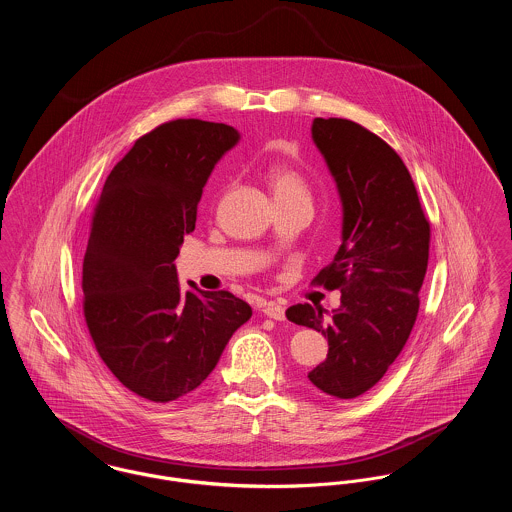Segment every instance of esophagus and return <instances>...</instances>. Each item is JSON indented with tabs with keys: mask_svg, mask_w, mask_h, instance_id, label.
I'll return each mask as SVG.
<instances>
[{
	"mask_svg": "<svg viewBox=\"0 0 512 512\" xmlns=\"http://www.w3.org/2000/svg\"><path fill=\"white\" fill-rule=\"evenodd\" d=\"M263 314L267 316V318H271V320H277V322H284V308L281 304H277V302H267L265 306H263Z\"/></svg>",
	"mask_w": 512,
	"mask_h": 512,
	"instance_id": "1",
	"label": "esophagus"
}]
</instances>
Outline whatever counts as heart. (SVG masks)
Here are the masks:
<instances>
[{"label": "heart", "mask_w": 512, "mask_h": 512, "mask_svg": "<svg viewBox=\"0 0 512 512\" xmlns=\"http://www.w3.org/2000/svg\"><path fill=\"white\" fill-rule=\"evenodd\" d=\"M267 180H269V186H271L275 198H279V196H298V194L308 196L304 180L300 178L298 172L292 171L290 167L273 165L267 171Z\"/></svg>", "instance_id": "b5f03b06"}]
</instances>
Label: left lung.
Segmentation results:
<instances>
[{
  "label": "left lung",
  "instance_id": "obj_1",
  "mask_svg": "<svg viewBox=\"0 0 512 512\" xmlns=\"http://www.w3.org/2000/svg\"><path fill=\"white\" fill-rule=\"evenodd\" d=\"M341 202V245L316 281L340 288L332 312L296 304L286 318L328 338V357L308 373L322 393L355 398L389 371L418 314L428 267L430 224L397 153L349 119L312 121Z\"/></svg>",
  "mask_w": 512,
  "mask_h": 512
}]
</instances>
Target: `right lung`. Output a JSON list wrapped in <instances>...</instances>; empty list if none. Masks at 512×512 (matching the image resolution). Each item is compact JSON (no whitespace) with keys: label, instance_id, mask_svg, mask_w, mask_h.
<instances>
[{"label":"right lung","instance_id":"right-lung-1","mask_svg":"<svg viewBox=\"0 0 512 512\" xmlns=\"http://www.w3.org/2000/svg\"><path fill=\"white\" fill-rule=\"evenodd\" d=\"M239 139L226 123L169 121L137 139L104 184L84 255V316L108 369L147 400L200 387L253 314L226 290L182 292L174 265L210 174Z\"/></svg>","mask_w":512,"mask_h":512}]
</instances>
